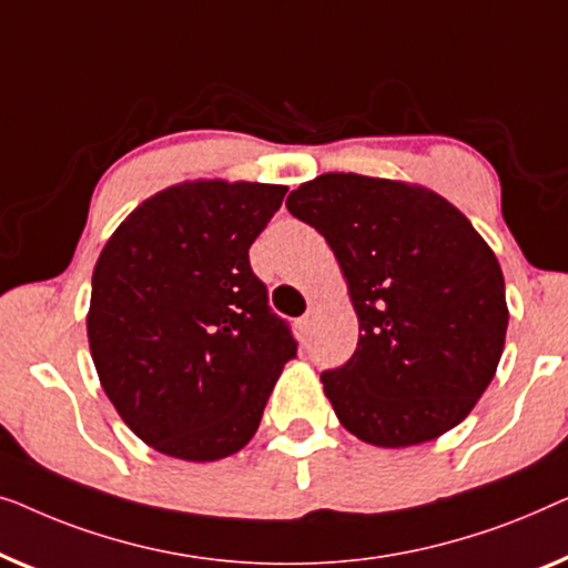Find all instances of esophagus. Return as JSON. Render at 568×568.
Returning <instances> with one entry per match:
<instances>
[{
    "mask_svg": "<svg viewBox=\"0 0 568 568\" xmlns=\"http://www.w3.org/2000/svg\"><path fill=\"white\" fill-rule=\"evenodd\" d=\"M295 326H298V332H301V334H308V332H311V326H314V314H311V311H308L306 316H301L298 322H295Z\"/></svg>",
    "mask_w": 568,
    "mask_h": 568,
    "instance_id": "esophagus-1",
    "label": "esophagus"
}]
</instances>
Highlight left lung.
Segmentation results:
<instances>
[{"instance_id":"8db88e82","label":"left lung","mask_w":568,"mask_h":568,"mask_svg":"<svg viewBox=\"0 0 568 568\" xmlns=\"http://www.w3.org/2000/svg\"><path fill=\"white\" fill-rule=\"evenodd\" d=\"M287 211L332 246L361 337L322 373L342 427L406 447L460 425L497 373L509 311L489 244L453 203L396 180L329 172Z\"/></svg>"}]
</instances>
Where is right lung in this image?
Segmentation results:
<instances>
[{
  "label": "right lung",
  "instance_id": "add662e5",
  "mask_svg": "<svg viewBox=\"0 0 568 568\" xmlns=\"http://www.w3.org/2000/svg\"><path fill=\"white\" fill-rule=\"evenodd\" d=\"M287 187L195 180L143 201L108 239L87 314L92 361L154 450L221 460L252 440L298 342L267 306L250 246Z\"/></svg>",
  "mask_w": 568,
  "mask_h": 568
}]
</instances>
